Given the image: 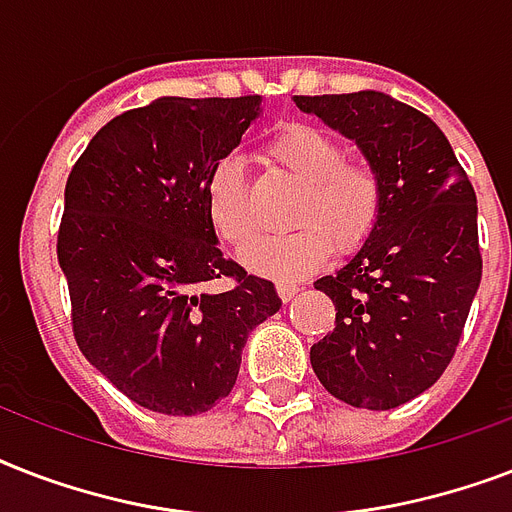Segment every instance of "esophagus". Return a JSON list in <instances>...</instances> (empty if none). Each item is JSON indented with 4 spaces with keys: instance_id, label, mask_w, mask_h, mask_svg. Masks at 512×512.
Instances as JSON below:
<instances>
[{
    "instance_id": "obj_1",
    "label": "esophagus",
    "mask_w": 512,
    "mask_h": 512,
    "mask_svg": "<svg viewBox=\"0 0 512 512\" xmlns=\"http://www.w3.org/2000/svg\"><path fill=\"white\" fill-rule=\"evenodd\" d=\"M276 292H279V297L287 303V300H292V297L300 292V284L297 281H276Z\"/></svg>"
}]
</instances>
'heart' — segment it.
Returning <instances> with one entry per match:
<instances>
[{"instance_id": "1", "label": "heart", "mask_w": 512, "mask_h": 512, "mask_svg": "<svg viewBox=\"0 0 512 512\" xmlns=\"http://www.w3.org/2000/svg\"><path fill=\"white\" fill-rule=\"evenodd\" d=\"M268 154L303 183V193L289 215V225L297 231L255 241L241 255L249 271L271 279H297L319 268L332 244L353 249L366 239L382 204L380 177L369 164L345 159L340 140L313 124L281 127ZM207 209L228 244L244 247L255 239L247 175L236 156H223L209 170Z\"/></svg>"}]
</instances>
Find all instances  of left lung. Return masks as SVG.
<instances>
[{"mask_svg":"<svg viewBox=\"0 0 512 512\" xmlns=\"http://www.w3.org/2000/svg\"><path fill=\"white\" fill-rule=\"evenodd\" d=\"M292 100L353 140L382 185L364 244L313 281L337 311L311 348L313 372L345 404L396 409L444 374L468 321L481 284L476 191L438 124L385 92Z\"/></svg>","mask_w":512,"mask_h":512,"instance_id":"obj_1","label":"left lung"}]
</instances>
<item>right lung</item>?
<instances>
[{"label":"right lung","instance_id":"right-lung-1","mask_svg":"<svg viewBox=\"0 0 512 512\" xmlns=\"http://www.w3.org/2000/svg\"><path fill=\"white\" fill-rule=\"evenodd\" d=\"M263 111L247 98H156L90 140L68 175L58 263L87 361L151 412L191 417L231 393L276 287L217 247L209 170ZM233 278L225 293L209 280Z\"/></svg>","mask_w":512,"mask_h":512}]
</instances>
